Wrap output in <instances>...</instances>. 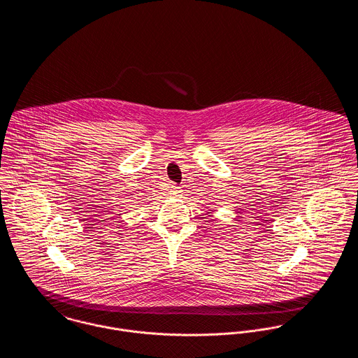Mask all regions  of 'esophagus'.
Segmentation results:
<instances>
[{
    "label": "esophagus",
    "mask_w": 358,
    "mask_h": 358,
    "mask_svg": "<svg viewBox=\"0 0 358 358\" xmlns=\"http://www.w3.org/2000/svg\"><path fill=\"white\" fill-rule=\"evenodd\" d=\"M181 193H182L181 187H176V185H171V194H173V196H181Z\"/></svg>",
    "instance_id": "esophagus-1"
}]
</instances>
